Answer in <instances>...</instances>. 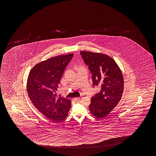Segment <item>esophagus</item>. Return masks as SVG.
<instances>
[{
	"label": "esophagus",
	"instance_id": "obj_1",
	"mask_svg": "<svg viewBox=\"0 0 156 156\" xmlns=\"http://www.w3.org/2000/svg\"><path fill=\"white\" fill-rule=\"evenodd\" d=\"M83 99V97H79V98H74L73 100L75 101H81V99Z\"/></svg>",
	"mask_w": 156,
	"mask_h": 156
}]
</instances>
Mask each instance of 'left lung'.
I'll use <instances>...</instances> for the list:
<instances>
[{
  "instance_id": "obj_1",
  "label": "left lung",
  "mask_w": 156,
  "mask_h": 156,
  "mask_svg": "<svg viewBox=\"0 0 156 156\" xmlns=\"http://www.w3.org/2000/svg\"><path fill=\"white\" fill-rule=\"evenodd\" d=\"M80 54L92 75L93 86H101L99 93L91 98L90 113L98 118L109 114L122 98L124 79L112 58L103 53L81 51Z\"/></svg>"
}]
</instances>
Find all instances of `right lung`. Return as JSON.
<instances>
[{"label":"right lung","instance_id":"right-lung-1","mask_svg":"<svg viewBox=\"0 0 156 156\" xmlns=\"http://www.w3.org/2000/svg\"><path fill=\"white\" fill-rule=\"evenodd\" d=\"M73 53L53 57L36 65L27 80V92L33 105L48 119L59 122L68 115L70 99L57 97L56 91Z\"/></svg>","mask_w":156,"mask_h":156}]
</instances>
